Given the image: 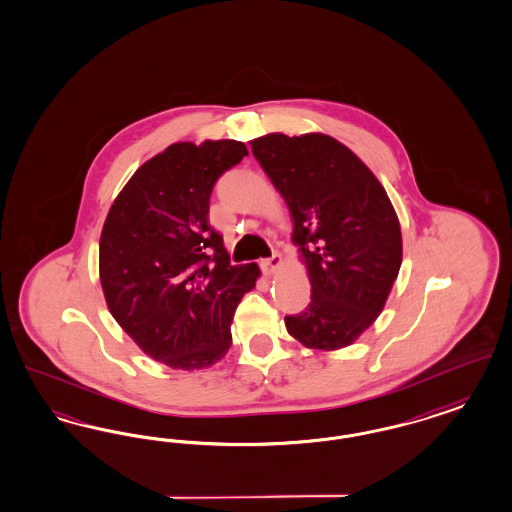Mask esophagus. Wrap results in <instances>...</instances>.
I'll return each instance as SVG.
<instances>
[{"label": "esophagus", "mask_w": 512, "mask_h": 512, "mask_svg": "<svg viewBox=\"0 0 512 512\" xmlns=\"http://www.w3.org/2000/svg\"><path fill=\"white\" fill-rule=\"evenodd\" d=\"M284 265V259H282V255L280 253H274L270 259H265V261H261V268H263V272L265 274H274L280 266Z\"/></svg>", "instance_id": "obj_1"}]
</instances>
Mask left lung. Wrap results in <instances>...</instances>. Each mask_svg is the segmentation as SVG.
Segmentation results:
<instances>
[{"label":"left lung","instance_id":"left-lung-1","mask_svg":"<svg viewBox=\"0 0 512 512\" xmlns=\"http://www.w3.org/2000/svg\"><path fill=\"white\" fill-rule=\"evenodd\" d=\"M284 198L310 280V303L287 333L316 350L352 345L377 320L402 265V232L387 190L348 146L324 133L249 141Z\"/></svg>","mask_w":512,"mask_h":512}]
</instances>
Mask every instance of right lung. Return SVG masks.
<instances>
[{
	"mask_svg": "<svg viewBox=\"0 0 512 512\" xmlns=\"http://www.w3.org/2000/svg\"><path fill=\"white\" fill-rule=\"evenodd\" d=\"M244 156L246 144L232 139L169 144L133 173L106 215V307L146 356L171 369L225 358L234 310L261 276L257 263L230 265L209 226L213 186Z\"/></svg>",
	"mask_w": 512,
	"mask_h": 512,
	"instance_id": "1",
	"label": "right lung"
}]
</instances>
